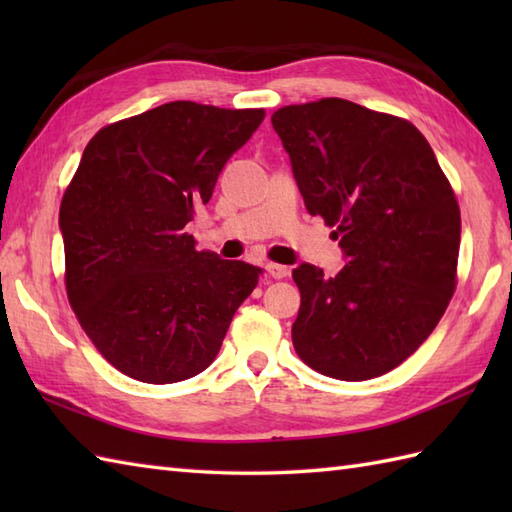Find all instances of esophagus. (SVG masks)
<instances>
[{
    "instance_id": "34e87169",
    "label": "esophagus",
    "mask_w": 512,
    "mask_h": 512,
    "mask_svg": "<svg viewBox=\"0 0 512 512\" xmlns=\"http://www.w3.org/2000/svg\"><path fill=\"white\" fill-rule=\"evenodd\" d=\"M266 270L273 279H284L290 275V268L284 264H266Z\"/></svg>"
}]
</instances>
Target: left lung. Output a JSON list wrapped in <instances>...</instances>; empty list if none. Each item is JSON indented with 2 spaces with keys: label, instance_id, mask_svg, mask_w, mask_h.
<instances>
[{
  "label": "left lung",
  "instance_id": "8db88e82",
  "mask_svg": "<svg viewBox=\"0 0 512 512\" xmlns=\"http://www.w3.org/2000/svg\"><path fill=\"white\" fill-rule=\"evenodd\" d=\"M273 127L310 215L336 226L345 266L299 264L292 345L339 380L383 376L427 341L455 290L460 206L436 154L402 118L345 99L288 105Z\"/></svg>",
  "mask_w": 512,
  "mask_h": 512
}]
</instances>
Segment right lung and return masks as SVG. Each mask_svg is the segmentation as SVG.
Returning <instances> with one entry per match:
<instances>
[{"instance_id":"right-lung-1","label":"right lung","mask_w":512,"mask_h":512,"mask_svg":"<svg viewBox=\"0 0 512 512\" xmlns=\"http://www.w3.org/2000/svg\"><path fill=\"white\" fill-rule=\"evenodd\" d=\"M264 110L173 101L103 127L59 211L65 288L118 372L167 385L204 372L262 268L195 248L187 224Z\"/></svg>"}]
</instances>
